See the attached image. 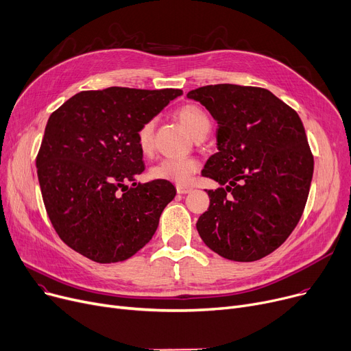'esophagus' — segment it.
<instances>
[{
    "instance_id": "34e87169",
    "label": "esophagus",
    "mask_w": 351,
    "mask_h": 351,
    "mask_svg": "<svg viewBox=\"0 0 351 351\" xmlns=\"http://www.w3.org/2000/svg\"><path fill=\"white\" fill-rule=\"evenodd\" d=\"M176 189L178 194H189L193 191V187H189V185H182V184H177Z\"/></svg>"
}]
</instances>
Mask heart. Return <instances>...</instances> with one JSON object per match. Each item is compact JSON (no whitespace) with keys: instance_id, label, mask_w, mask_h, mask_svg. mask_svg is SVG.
Returning <instances> with one entry per match:
<instances>
[{"instance_id":"1","label":"heart","mask_w":351,"mask_h":351,"mask_svg":"<svg viewBox=\"0 0 351 351\" xmlns=\"http://www.w3.org/2000/svg\"><path fill=\"white\" fill-rule=\"evenodd\" d=\"M177 116L182 125L187 128L191 136L195 138L199 134H208L211 121L201 108L195 105H185L178 112ZM154 134V120H149L137 132V144L143 153H149L153 147ZM198 170V162L193 158H173L167 157L158 161L152 167L150 174L157 180H167L178 184H187L191 177Z\"/></svg>"}]
</instances>
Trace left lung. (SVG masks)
Returning a JSON list of instances; mask_svg holds the SVG:
<instances>
[{"label": "left lung", "instance_id": "obj_1", "mask_svg": "<svg viewBox=\"0 0 351 351\" xmlns=\"http://www.w3.org/2000/svg\"><path fill=\"white\" fill-rule=\"evenodd\" d=\"M217 120L218 153L202 176L210 207L197 231L225 259L254 262L272 254L298 225L313 177V154L299 114L272 92L231 84L194 89Z\"/></svg>", "mask_w": 351, "mask_h": 351}]
</instances>
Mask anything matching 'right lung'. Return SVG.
I'll use <instances>...</instances> for the list:
<instances>
[{
    "instance_id": "1",
    "label": "right lung",
    "mask_w": 351,
    "mask_h": 351,
    "mask_svg": "<svg viewBox=\"0 0 351 351\" xmlns=\"http://www.w3.org/2000/svg\"><path fill=\"white\" fill-rule=\"evenodd\" d=\"M180 95L117 86L84 90L49 116L36 173L47 214L69 248L114 263L153 238L176 189L167 180L136 182L144 171L137 132Z\"/></svg>"
}]
</instances>
